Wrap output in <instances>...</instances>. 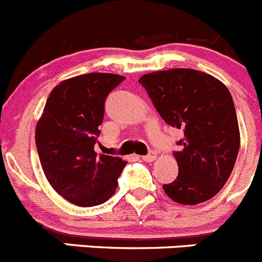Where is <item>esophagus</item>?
<instances>
[{
    "label": "esophagus",
    "instance_id": "obj_1",
    "mask_svg": "<svg viewBox=\"0 0 262 262\" xmlns=\"http://www.w3.org/2000/svg\"><path fill=\"white\" fill-rule=\"evenodd\" d=\"M155 158H156V152L155 150H149V153H148L147 156H143L141 160L145 161V162H150V161H153Z\"/></svg>",
    "mask_w": 262,
    "mask_h": 262
}]
</instances>
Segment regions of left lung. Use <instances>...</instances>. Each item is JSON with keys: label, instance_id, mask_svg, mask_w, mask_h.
<instances>
[{"label": "left lung", "instance_id": "obj_1", "mask_svg": "<svg viewBox=\"0 0 262 262\" xmlns=\"http://www.w3.org/2000/svg\"><path fill=\"white\" fill-rule=\"evenodd\" d=\"M139 83L162 119L183 133L181 149L172 153L178 177L164 184L166 195L184 205L212 199L229 179L241 145L231 93L214 76L192 69L150 73Z\"/></svg>", "mask_w": 262, "mask_h": 262}]
</instances>
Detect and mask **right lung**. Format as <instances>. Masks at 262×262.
Here are the masks:
<instances>
[{"label": "right lung", "instance_id": "add662e5", "mask_svg": "<svg viewBox=\"0 0 262 262\" xmlns=\"http://www.w3.org/2000/svg\"><path fill=\"white\" fill-rule=\"evenodd\" d=\"M124 79L92 73L61 81L50 92L36 126V148L48 182L78 206L109 200L126 166L122 158L95 152L105 100Z\"/></svg>", "mask_w": 262, "mask_h": 262}]
</instances>
